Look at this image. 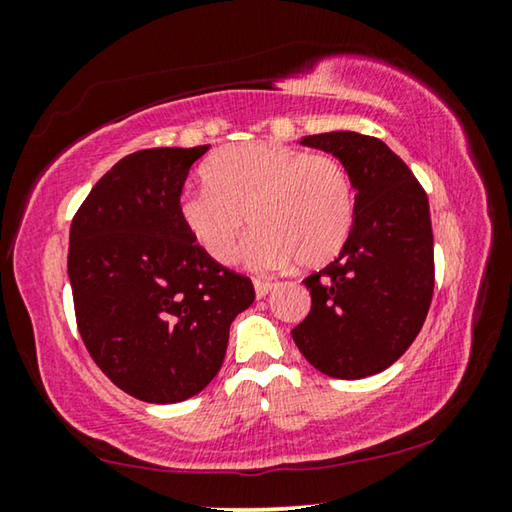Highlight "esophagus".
<instances>
[{"mask_svg":"<svg viewBox=\"0 0 512 512\" xmlns=\"http://www.w3.org/2000/svg\"><path fill=\"white\" fill-rule=\"evenodd\" d=\"M275 289V282H266V280H255V296L257 298H266L268 293Z\"/></svg>","mask_w":512,"mask_h":512,"instance_id":"obj_1","label":"esophagus"}]
</instances>
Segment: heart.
<instances>
[{
    "label": "heart",
    "instance_id": "1",
    "mask_svg": "<svg viewBox=\"0 0 512 512\" xmlns=\"http://www.w3.org/2000/svg\"><path fill=\"white\" fill-rule=\"evenodd\" d=\"M205 187L183 194L180 221L196 246L228 264L246 228L241 259L257 271L296 259L316 268L341 253L354 228L357 201L350 171L332 155L273 142L228 146L203 164Z\"/></svg>",
    "mask_w": 512,
    "mask_h": 512
}]
</instances>
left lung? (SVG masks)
Masks as SVG:
<instances>
[{
	"label": "left lung",
	"mask_w": 512,
	"mask_h": 512,
	"mask_svg": "<svg viewBox=\"0 0 512 512\" xmlns=\"http://www.w3.org/2000/svg\"><path fill=\"white\" fill-rule=\"evenodd\" d=\"M300 144L345 164L357 216L339 257L305 277L311 311L291 336L302 357L327 377L377 375L409 350L431 305L427 194L377 137L332 131L302 137Z\"/></svg>",
	"instance_id": "left-lung-1"
}]
</instances>
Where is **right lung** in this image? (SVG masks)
I'll list each match as a JSON object with an SVG mask.
<instances>
[{
    "label": "right lung",
    "mask_w": 512,
    "mask_h": 512,
    "mask_svg": "<svg viewBox=\"0 0 512 512\" xmlns=\"http://www.w3.org/2000/svg\"><path fill=\"white\" fill-rule=\"evenodd\" d=\"M210 146L121 158L76 212L67 275L94 363L151 404L194 397L216 377L253 282L207 257L180 221L192 164Z\"/></svg>",
    "instance_id": "right-lung-1"
}]
</instances>
